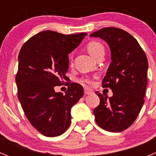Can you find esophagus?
<instances>
[{"mask_svg":"<svg viewBox=\"0 0 156 156\" xmlns=\"http://www.w3.org/2000/svg\"><path fill=\"white\" fill-rule=\"evenodd\" d=\"M93 90H91V89H90V88H84V94H93Z\"/></svg>","mask_w":156,"mask_h":156,"instance_id":"esophagus-1","label":"esophagus"}]
</instances>
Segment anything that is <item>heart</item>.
<instances>
[{
  "mask_svg": "<svg viewBox=\"0 0 156 156\" xmlns=\"http://www.w3.org/2000/svg\"><path fill=\"white\" fill-rule=\"evenodd\" d=\"M87 49L88 52L94 58L97 57L101 52H105V48L102 44L96 41H91L88 42L87 44ZM69 61H71V55L69 56ZM81 82L86 83H91V80L89 78H83L81 80Z\"/></svg>",
  "mask_w": 156,
  "mask_h": 156,
  "instance_id": "b5f03b06",
  "label": "heart"
}]
</instances>
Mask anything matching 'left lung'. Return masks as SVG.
Listing matches in <instances>:
<instances>
[{
    "label": "left lung",
    "instance_id": "left-lung-1",
    "mask_svg": "<svg viewBox=\"0 0 156 156\" xmlns=\"http://www.w3.org/2000/svg\"><path fill=\"white\" fill-rule=\"evenodd\" d=\"M108 43L112 62L102 80L109 87V98L96 91L100 104L94 109L95 121L110 132H121L131 126L144 105L148 83V59L137 40L122 29L105 27L90 34Z\"/></svg>",
    "mask_w": 156,
    "mask_h": 156
}]
</instances>
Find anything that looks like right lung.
<instances>
[{"label":"right lung","instance_id":"obj_1","mask_svg":"<svg viewBox=\"0 0 156 156\" xmlns=\"http://www.w3.org/2000/svg\"><path fill=\"white\" fill-rule=\"evenodd\" d=\"M86 35L42 31L30 37L19 51L16 76L18 98L32 126L46 137L66 131L72 107L83 95V88L76 83H67L65 94L55 91V87L63 85V80L68 79V55Z\"/></svg>","mask_w":156,"mask_h":156}]
</instances>
